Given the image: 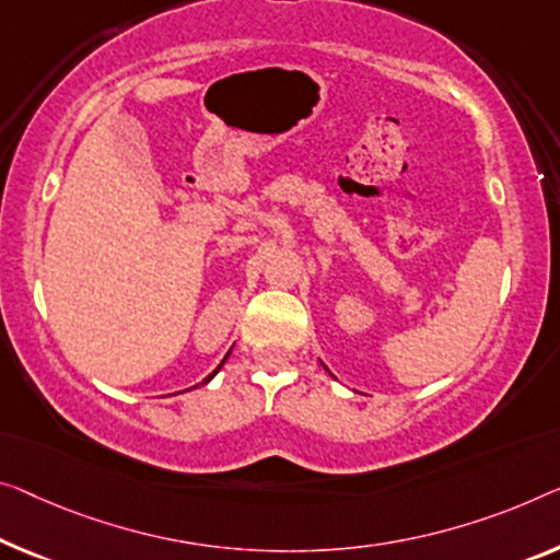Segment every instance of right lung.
Here are the masks:
<instances>
[{
    "label": "right lung",
    "mask_w": 560,
    "mask_h": 560,
    "mask_svg": "<svg viewBox=\"0 0 560 560\" xmlns=\"http://www.w3.org/2000/svg\"><path fill=\"white\" fill-rule=\"evenodd\" d=\"M223 362H226V360H223ZM223 362H221V364H223ZM221 364H219V370H221ZM219 370H215V372H219ZM215 372H213V374H215ZM213 374H208V380H211V377H213ZM208 380H206V382H208Z\"/></svg>",
    "instance_id": "add662e5"
}]
</instances>
